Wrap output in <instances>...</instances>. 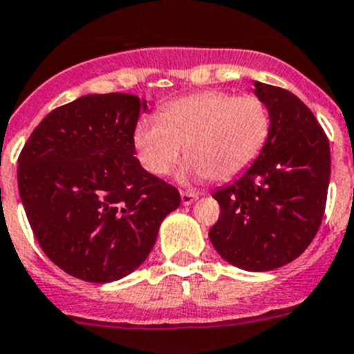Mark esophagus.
<instances>
[{"label": "esophagus", "instance_id": "esophagus-1", "mask_svg": "<svg viewBox=\"0 0 354 354\" xmlns=\"http://www.w3.org/2000/svg\"><path fill=\"white\" fill-rule=\"evenodd\" d=\"M198 198V194L193 193V191H180V200H183V205H191L194 200Z\"/></svg>", "mask_w": 354, "mask_h": 354}]
</instances>
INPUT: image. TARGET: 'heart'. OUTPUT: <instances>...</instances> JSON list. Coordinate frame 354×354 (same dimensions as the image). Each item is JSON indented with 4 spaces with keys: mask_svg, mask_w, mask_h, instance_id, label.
<instances>
[{
    "mask_svg": "<svg viewBox=\"0 0 354 354\" xmlns=\"http://www.w3.org/2000/svg\"><path fill=\"white\" fill-rule=\"evenodd\" d=\"M268 133L270 112L263 100L210 89L175 100L160 118L138 121L133 145L149 174H170L186 147L187 174L225 183L254 163Z\"/></svg>",
    "mask_w": 354,
    "mask_h": 354,
    "instance_id": "obj_1",
    "label": "heart"
}]
</instances>
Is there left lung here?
Returning a JSON list of instances; mask_svg holds the SVG:
<instances>
[{
	"mask_svg": "<svg viewBox=\"0 0 354 354\" xmlns=\"http://www.w3.org/2000/svg\"><path fill=\"white\" fill-rule=\"evenodd\" d=\"M270 112L263 151L212 194L221 207L209 236L228 263L267 272L302 254L321 226L330 183V144L309 106L283 87L254 82Z\"/></svg>",
	"mask_w": 354,
	"mask_h": 354,
	"instance_id": "left-lung-1",
	"label": "left lung"
}]
</instances>
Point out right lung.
Returning a JSON list of instances; mask_svg holds the SVG:
<instances>
[{
    "label": "right lung",
    "instance_id": "1",
    "mask_svg": "<svg viewBox=\"0 0 354 354\" xmlns=\"http://www.w3.org/2000/svg\"><path fill=\"white\" fill-rule=\"evenodd\" d=\"M145 109L126 93L80 96L52 110L19 156V194L38 244L87 283L140 267L161 221L180 205L179 191L135 158L133 131Z\"/></svg>",
    "mask_w": 354,
    "mask_h": 354
}]
</instances>
